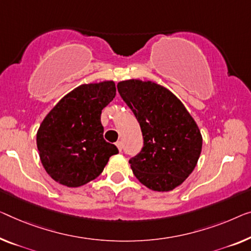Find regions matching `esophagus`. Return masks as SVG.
<instances>
[{
  "mask_svg": "<svg viewBox=\"0 0 251 251\" xmlns=\"http://www.w3.org/2000/svg\"><path fill=\"white\" fill-rule=\"evenodd\" d=\"M116 145H117V148H118V150H119V152H122V150H123V143L121 141H118L117 143H116Z\"/></svg>",
  "mask_w": 251,
  "mask_h": 251,
  "instance_id": "esophagus-1",
  "label": "esophagus"
}]
</instances>
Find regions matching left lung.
<instances>
[{
	"mask_svg": "<svg viewBox=\"0 0 251 251\" xmlns=\"http://www.w3.org/2000/svg\"><path fill=\"white\" fill-rule=\"evenodd\" d=\"M118 92L140 123L143 148L129 159L135 177L155 192L181 185L201 151V130L173 92L151 81L127 80Z\"/></svg>",
	"mask_w": 251,
	"mask_h": 251,
	"instance_id": "1",
	"label": "left lung"
}]
</instances>
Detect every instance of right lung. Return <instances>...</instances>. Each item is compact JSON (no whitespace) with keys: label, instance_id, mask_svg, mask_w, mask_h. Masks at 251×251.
<instances>
[{"label":"right lung","instance_id":"add662e5","mask_svg":"<svg viewBox=\"0 0 251 251\" xmlns=\"http://www.w3.org/2000/svg\"><path fill=\"white\" fill-rule=\"evenodd\" d=\"M116 96L113 81L82 84L59 100L37 132L47 174L67 187L88 184L102 173L116 145L103 138L101 110Z\"/></svg>","mask_w":251,"mask_h":251}]
</instances>
